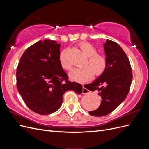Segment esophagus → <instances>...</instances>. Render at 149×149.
<instances>
[{
  "label": "esophagus",
  "mask_w": 149,
  "mask_h": 149,
  "mask_svg": "<svg viewBox=\"0 0 149 149\" xmlns=\"http://www.w3.org/2000/svg\"><path fill=\"white\" fill-rule=\"evenodd\" d=\"M89 93V90L86 89L84 86H83V94H87Z\"/></svg>",
  "instance_id": "34e87169"
}]
</instances>
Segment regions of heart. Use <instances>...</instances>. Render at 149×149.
I'll return each instance as SVG.
<instances>
[{
  "label": "heart",
  "instance_id": "b5f03b06",
  "mask_svg": "<svg viewBox=\"0 0 149 149\" xmlns=\"http://www.w3.org/2000/svg\"><path fill=\"white\" fill-rule=\"evenodd\" d=\"M79 48L84 55L88 57V61L83 67H76L70 72V78L78 82H84L91 79L94 74L96 76L101 74L106 67V60L105 57L97 54V49L89 43H82ZM59 61L63 68L68 70L71 68V64L68 60L67 50L62 51L60 55Z\"/></svg>",
  "mask_w": 149,
  "mask_h": 149
}]
</instances>
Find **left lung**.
<instances>
[{
    "label": "left lung",
    "mask_w": 149,
    "mask_h": 149,
    "mask_svg": "<svg viewBox=\"0 0 149 149\" xmlns=\"http://www.w3.org/2000/svg\"><path fill=\"white\" fill-rule=\"evenodd\" d=\"M103 47L106 68L94 81L84 86L89 91H97L101 97L97 109L89 112L90 115L98 117L110 114L125 100L132 80L131 66L123 48L108 39Z\"/></svg>",
    "instance_id": "1"
}]
</instances>
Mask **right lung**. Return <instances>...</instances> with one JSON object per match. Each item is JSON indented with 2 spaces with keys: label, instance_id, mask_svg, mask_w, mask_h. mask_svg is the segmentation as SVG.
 <instances>
[{
  "label": "right lung",
  "instance_id": "1",
  "mask_svg": "<svg viewBox=\"0 0 149 149\" xmlns=\"http://www.w3.org/2000/svg\"><path fill=\"white\" fill-rule=\"evenodd\" d=\"M60 44L52 40L38 41L26 49L18 65V91L29 109L39 114L58 110L68 90L83 91L81 84L68 81L60 63Z\"/></svg>",
  "mask_w": 149,
  "mask_h": 149
}]
</instances>
